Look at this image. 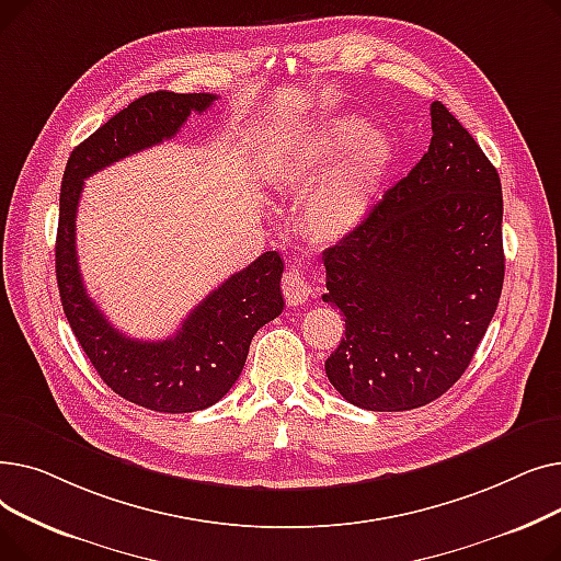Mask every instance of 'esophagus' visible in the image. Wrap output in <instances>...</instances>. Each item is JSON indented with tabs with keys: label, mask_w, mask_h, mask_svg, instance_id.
Here are the masks:
<instances>
[{
	"label": "esophagus",
	"mask_w": 561,
	"mask_h": 561,
	"mask_svg": "<svg viewBox=\"0 0 561 561\" xmlns=\"http://www.w3.org/2000/svg\"><path fill=\"white\" fill-rule=\"evenodd\" d=\"M282 293L288 305H305L311 296V286L300 271H286L282 277Z\"/></svg>",
	"instance_id": "1"
}]
</instances>
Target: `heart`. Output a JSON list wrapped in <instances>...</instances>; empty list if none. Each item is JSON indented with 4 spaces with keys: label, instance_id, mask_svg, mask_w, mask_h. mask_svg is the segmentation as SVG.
Returning a JSON list of instances; mask_svg holds the SVG:
<instances>
[{
    "label": "heart",
    "instance_id": "obj_1",
    "mask_svg": "<svg viewBox=\"0 0 561 561\" xmlns=\"http://www.w3.org/2000/svg\"><path fill=\"white\" fill-rule=\"evenodd\" d=\"M396 161V142L357 115H339L313 131L284 165L282 184L309 193L305 222L318 241H341L370 216Z\"/></svg>",
    "mask_w": 561,
    "mask_h": 561
}]
</instances>
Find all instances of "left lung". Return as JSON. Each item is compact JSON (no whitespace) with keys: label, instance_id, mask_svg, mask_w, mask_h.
<instances>
[{"label":"left lung","instance_id":"8db88e82","mask_svg":"<svg viewBox=\"0 0 561 561\" xmlns=\"http://www.w3.org/2000/svg\"><path fill=\"white\" fill-rule=\"evenodd\" d=\"M432 142L368 220L322 254L345 336L332 387L368 411L444 396L486 334L505 279L503 188L457 117L430 106Z\"/></svg>","mask_w":561,"mask_h":561}]
</instances>
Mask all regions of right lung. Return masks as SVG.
I'll use <instances>...</instances> for the list:
<instances>
[{
  "label": "right lung",
  "instance_id": "obj_1",
  "mask_svg": "<svg viewBox=\"0 0 561 561\" xmlns=\"http://www.w3.org/2000/svg\"><path fill=\"white\" fill-rule=\"evenodd\" d=\"M209 93H147L77 145L61 184L56 233V282L70 328L104 385L121 398L163 414L216 404L239 379L252 336L284 309L277 252H263L211 290L163 341L129 339L113 328L85 293L77 261V206L83 180L102 168L172 138L188 115L204 113Z\"/></svg>",
  "mask_w": 561,
  "mask_h": 561
}]
</instances>
